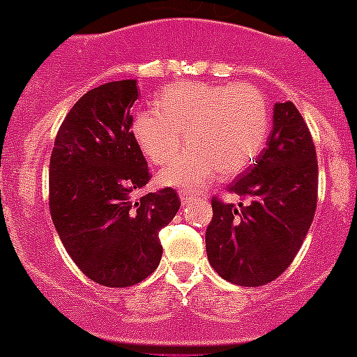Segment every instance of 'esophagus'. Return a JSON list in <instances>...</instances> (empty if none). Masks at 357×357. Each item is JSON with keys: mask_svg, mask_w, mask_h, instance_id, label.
<instances>
[{"mask_svg": "<svg viewBox=\"0 0 357 357\" xmlns=\"http://www.w3.org/2000/svg\"><path fill=\"white\" fill-rule=\"evenodd\" d=\"M178 196H181L182 204H188L189 200H192V195H191V192H188V191H181V192H178Z\"/></svg>", "mask_w": 357, "mask_h": 357, "instance_id": "34e87169", "label": "esophagus"}]
</instances>
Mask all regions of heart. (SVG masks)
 Listing matches in <instances>:
<instances>
[{"label":"heart","mask_w":357,"mask_h":357,"mask_svg":"<svg viewBox=\"0 0 357 357\" xmlns=\"http://www.w3.org/2000/svg\"><path fill=\"white\" fill-rule=\"evenodd\" d=\"M271 129L266 96L246 83H178L157 97V109L136 114L132 136L153 165L169 162L159 182L195 189L244 172L264 150Z\"/></svg>","instance_id":"b5f03b06"}]
</instances>
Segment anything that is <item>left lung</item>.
Segmentation results:
<instances>
[{
    "mask_svg": "<svg viewBox=\"0 0 357 357\" xmlns=\"http://www.w3.org/2000/svg\"><path fill=\"white\" fill-rule=\"evenodd\" d=\"M319 168L312 134L290 100L276 102L267 146L230 185L250 204L212 200L207 258L223 280L261 287L276 280L301 250L317 208Z\"/></svg>",
    "mask_w": 357,
    "mask_h": 357,
    "instance_id": "left-lung-1",
    "label": "left lung"
}]
</instances>
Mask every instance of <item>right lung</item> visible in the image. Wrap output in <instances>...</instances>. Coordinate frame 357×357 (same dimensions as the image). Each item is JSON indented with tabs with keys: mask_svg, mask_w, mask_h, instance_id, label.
Instances as JSON below:
<instances>
[{
	"mask_svg": "<svg viewBox=\"0 0 357 357\" xmlns=\"http://www.w3.org/2000/svg\"><path fill=\"white\" fill-rule=\"evenodd\" d=\"M136 99L134 79L86 91L65 116L49 162V208L61 243L90 280L111 289L157 269L159 231L181 207L172 188L134 200L150 181L130 130Z\"/></svg>",
	"mask_w": 357,
	"mask_h": 357,
	"instance_id": "add662e5",
	"label": "right lung"
}]
</instances>
